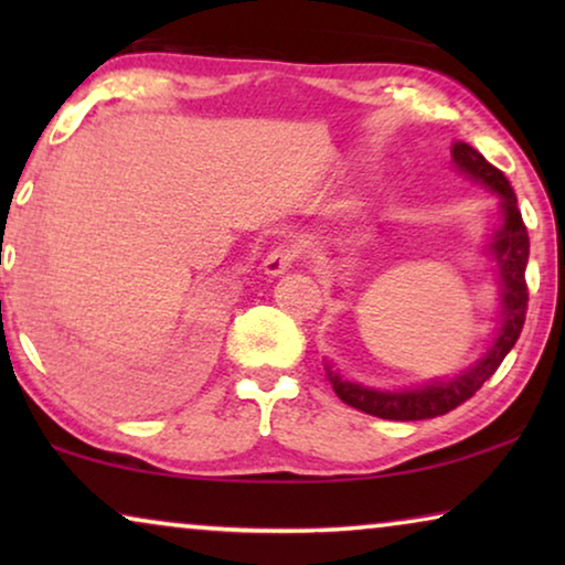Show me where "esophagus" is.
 <instances>
[{"mask_svg": "<svg viewBox=\"0 0 565 565\" xmlns=\"http://www.w3.org/2000/svg\"><path fill=\"white\" fill-rule=\"evenodd\" d=\"M296 257H298V246H292V244H282V246H277V249H273L265 257V275H269V277H280V275H285L288 273V269L292 267V262H296Z\"/></svg>", "mask_w": 565, "mask_h": 565, "instance_id": "obj_1", "label": "esophagus"}]
</instances>
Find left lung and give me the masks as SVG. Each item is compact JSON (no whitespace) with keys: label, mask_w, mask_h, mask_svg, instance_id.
<instances>
[{"label":"left lung","mask_w":565,"mask_h":565,"mask_svg":"<svg viewBox=\"0 0 565 565\" xmlns=\"http://www.w3.org/2000/svg\"><path fill=\"white\" fill-rule=\"evenodd\" d=\"M452 164L470 182L483 184L499 198V221L486 238L483 254L497 267L499 282V323L486 352L473 365H468L452 377H435V381L408 385V388H375L358 381H347L331 360L323 362L331 388L347 406L358 412L373 414L377 419L393 422H419L435 419L452 412L462 401H468L497 367L504 362L509 350L520 339L524 313H527V282H524V269L530 259V236L522 223V213L516 207V198L512 184L497 167L489 164L473 146L466 141L452 143Z\"/></svg>","instance_id":"obj_1"}]
</instances>
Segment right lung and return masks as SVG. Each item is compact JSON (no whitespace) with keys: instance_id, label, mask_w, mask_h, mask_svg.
I'll use <instances>...</instances> for the list:
<instances>
[{"instance_id":"add662e5","label":"right lung","mask_w":565,"mask_h":565,"mask_svg":"<svg viewBox=\"0 0 565 565\" xmlns=\"http://www.w3.org/2000/svg\"><path fill=\"white\" fill-rule=\"evenodd\" d=\"M211 331L203 319L188 321V327L177 331V339L167 344V350L157 360L146 362L141 367L115 370L99 381V398L110 404H143V401L164 396V393L180 388L188 383L195 370L203 365Z\"/></svg>"}]
</instances>
